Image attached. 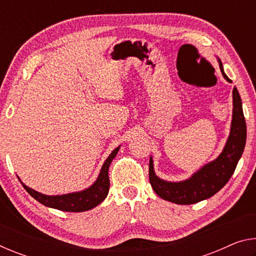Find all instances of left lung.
Returning a JSON list of instances; mask_svg holds the SVG:
<instances>
[{
  "label": "left lung",
  "mask_w": 256,
  "mask_h": 256,
  "mask_svg": "<svg viewBox=\"0 0 256 256\" xmlns=\"http://www.w3.org/2000/svg\"><path fill=\"white\" fill-rule=\"evenodd\" d=\"M218 62L224 79L232 82L224 72L222 60H218ZM232 105L230 134L222 152L214 162L204 164L200 170L194 172L188 180L183 182L160 180L154 174V162L150 157L149 180L158 196L176 204H193L214 196L227 184L236 170L246 144V122L242 112V99L236 86L232 90Z\"/></svg>",
  "instance_id": "left-lung-1"
}]
</instances>
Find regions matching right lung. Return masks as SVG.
<instances>
[{"instance_id":"1","label":"right lung","mask_w":256,"mask_h":256,"mask_svg":"<svg viewBox=\"0 0 256 256\" xmlns=\"http://www.w3.org/2000/svg\"><path fill=\"white\" fill-rule=\"evenodd\" d=\"M120 150V146L112 150V152L108 156L106 162H104L102 170L99 172L97 180L90 186L80 192L63 194V196H45L37 190L26 186L20 180L24 188L32 196L34 200H37L42 204L46 206L54 208L60 211L68 212H82L92 209L105 200L108 190H110V177H108V170H110V162L116 157ZM19 178V177H18Z\"/></svg>"}]
</instances>
